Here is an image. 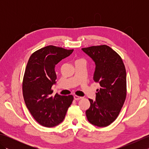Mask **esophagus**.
I'll return each mask as SVG.
<instances>
[{"label": "esophagus", "mask_w": 149, "mask_h": 149, "mask_svg": "<svg viewBox=\"0 0 149 149\" xmlns=\"http://www.w3.org/2000/svg\"><path fill=\"white\" fill-rule=\"evenodd\" d=\"M74 99L75 100H80V99H82V97H79V96H77V95H74Z\"/></svg>", "instance_id": "esophagus-1"}]
</instances>
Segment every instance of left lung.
Wrapping results in <instances>:
<instances>
[{
  "label": "left lung",
  "instance_id": "left-lung-1",
  "mask_svg": "<svg viewBox=\"0 0 149 149\" xmlns=\"http://www.w3.org/2000/svg\"><path fill=\"white\" fill-rule=\"evenodd\" d=\"M95 63L93 80L99 83L96 99H89L90 107L86 111L90 123L106 127L118 116L127 94L126 70L122 59L115 50L103 45L82 49Z\"/></svg>",
  "mask_w": 149,
  "mask_h": 149
}]
</instances>
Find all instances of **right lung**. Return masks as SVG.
<instances>
[{
    "mask_svg": "<svg viewBox=\"0 0 149 149\" xmlns=\"http://www.w3.org/2000/svg\"><path fill=\"white\" fill-rule=\"evenodd\" d=\"M74 50L49 45L34 52L29 59L22 84L25 103L33 118L47 127L58 125L64 120L74 97L56 94V65L69 56Z\"/></svg>",
    "mask_w": 149,
    "mask_h": 149,
    "instance_id": "right-lung-1",
    "label": "right lung"
}]
</instances>
